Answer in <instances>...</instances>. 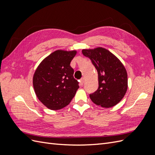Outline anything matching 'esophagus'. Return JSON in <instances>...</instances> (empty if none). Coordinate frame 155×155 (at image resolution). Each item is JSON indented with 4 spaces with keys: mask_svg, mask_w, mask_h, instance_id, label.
I'll list each match as a JSON object with an SVG mask.
<instances>
[{
    "mask_svg": "<svg viewBox=\"0 0 155 155\" xmlns=\"http://www.w3.org/2000/svg\"><path fill=\"white\" fill-rule=\"evenodd\" d=\"M80 85H83V83H84V78H82L81 79H80Z\"/></svg>",
    "mask_w": 155,
    "mask_h": 155,
    "instance_id": "1",
    "label": "esophagus"
}]
</instances>
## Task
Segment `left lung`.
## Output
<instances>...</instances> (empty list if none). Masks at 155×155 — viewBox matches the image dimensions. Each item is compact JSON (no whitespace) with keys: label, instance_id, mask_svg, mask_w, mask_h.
<instances>
[{"label":"left lung","instance_id":"obj_1","mask_svg":"<svg viewBox=\"0 0 155 155\" xmlns=\"http://www.w3.org/2000/svg\"><path fill=\"white\" fill-rule=\"evenodd\" d=\"M82 54L91 60L98 74L97 90L90 94L97 105L109 108L121 100L127 90V74L120 61L103 48L83 50Z\"/></svg>","mask_w":155,"mask_h":155}]
</instances>
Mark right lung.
Listing matches in <instances>:
<instances>
[{
    "mask_svg": "<svg viewBox=\"0 0 155 155\" xmlns=\"http://www.w3.org/2000/svg\"><path fill=\"white\" fill-rule=\"evenodd\" d=\"M76 51L57 50L46 58L36 69L33 85L41 102L51 110L68 105L79 88L70 62Z\"/></svg>",
    "mask_w": 155,
    "mask_h": 155,
    "instance_id": "obj_1",
    "label": "right lung"
}]
</instances>
